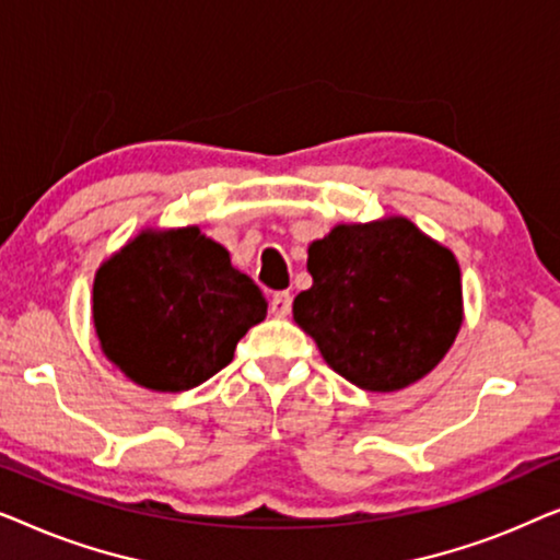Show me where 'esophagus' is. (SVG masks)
<instances>
[{"instance_id": "esophagus-1", "label": "esophagus", "mask_w": 560, "mask_h": 560, "mask_svg": "<svg viewBox=\"0 0 560 560\" xmlns=\"http://www.w3.org/2000/svg\"><path fill=\"white\" fill-rule=\"evenodd\" d=\"M290 308H293V295H290L288 290H280V293H275L270 298V313H272V316L285 318Z\"/></svg>"}]
</instances>
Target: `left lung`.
Segmentation results:
<instances>
[{"label":"left lung","mask_w":560,"mask_h":560,"mask_svg":"<svg viewBox=\"0 0 560 560\" xmlns=\"http://www.w3.org/2000/svg\"><path fill=\"white\" fill-rule=\"evenodd\" d=\"M313 285L293 303L334 372L372 393L433 370L462 326V270L408 219L341 224L308 249Z\"/></svg>","instance_id":"obj_1"}]
</instances>
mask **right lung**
<instances>
[{
    "label": "right lung",
    "mask_w": 560,
    "mask_h": 560,
    "mask_svg": "<svg viewBox=\"0 0 560 560\" xmlns=\"http://www.w3.org/2000/svg\"><path fill=\"white\" fill-rule=\"evenodd\" d=\"M265 313L255 280L196 226L140 234L94 280L104 354L158 393L190 389L224 370Z\"/></svg>",
    "instance_id": "1"
}]
</instances>
